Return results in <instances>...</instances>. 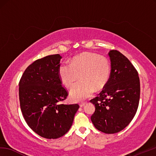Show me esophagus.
I'll return each mask as SVG.
<instances>
[{
	"label": "esophagus",
	"instance_id": "obj_1",
	"mask_svg": "<svg viewBox=\"0 0 156 156\" xmlns=\"http://www.w3.org/2000/svg\"><path fill=\"white\" fill-rule=\"evenodd\" d=\"M85 104H86V103H81V104H80V107H81V108L84 107V106H85Z\"/></svg>",
	"mask_w": 156,
	"mask_h": 156
}]
</instances>
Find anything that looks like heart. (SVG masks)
Here are the masks:
<instances>
[{"instance_id":"1","label":"heart","mask_w":156,"mask_h":156,"mask_svg":"<svg viewBox=\"0 0 156 156\" xmlns=\"http://www.w3.org/2000/svg\"><path fill=\"white\" fill-rule=\"evenodd\" d=\"M58 74L62 84L70 87L81 77L82 81L72 86L70 97L74 102H80L91 97L96 90L104 88L110 76V64L105 57L95 53L85 52L74 57L70 64H60Z\"/></svg>"}]
</instances>
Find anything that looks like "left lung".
Listing matches in <instances>:
<instances>
[{
	"label": "left lung",
	"instance_id": "left-lung-1",
	"mask_svg": "<svg viewBox=\"0 0 156 156\" xmlns=\"http://www.w3.org/2000/svg\"><path fill=\"white\" fill-rule=\"evenodd\" d=\"M111 62L110 79L98 96L90 100L95 106L91 120L106 133L122 131L134 117L138 108L140 83L136 68L118 50L108 53Z\"/></svg>",
	"mask_w": 156,
	"mask_h": 156
}]
</instances>
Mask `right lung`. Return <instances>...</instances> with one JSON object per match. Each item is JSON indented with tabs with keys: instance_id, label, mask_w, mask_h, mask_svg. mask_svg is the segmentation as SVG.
I'll use <instances>...</instances> for the list:
<instances>
[{
	"instance_id": "1",
	"label": "right lung",
	"mask_w": 156,
	"mask_h": 156,
	"mask_svg": "<svg viewBox=\"0 0 156 156\" xmlns=\"http://www.w3.org/2000/svg\"><path fill=\"white\" fill-rule=\"evenodd\" d=\"M60 54L34 61L25 70L19 82V100L25 121L34 132L56 139L69 131L77 104H61L68 92L58 74Z\"/></svg>"
}]
</instances>
